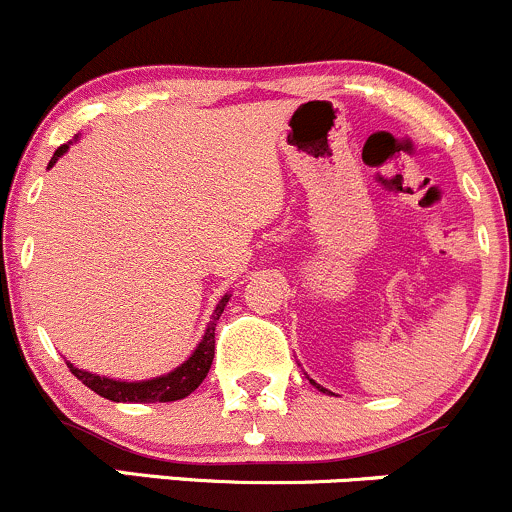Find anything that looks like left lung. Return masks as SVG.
<instances>
[{"label":"left lung","mask_w":512,"mask_h":512,"mask_svg":"<svg viewBox=\"0 0 512 512\" xmlns=\"http://www.w3.org/2000/svg\"><path fill=\"white\" fill-rule=\"evenodd\" d=\"M309 383H311V385H314V387H319V390H321V392H328V390H326V387H321L319 383H314V380H311V378H309Z\"/></svg>","instance_id":"obj_1"}]
</instances>
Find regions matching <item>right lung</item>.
<instances>
[{
    "label": "right lung",
    "mask_w": 512,
    "mask_h": 512,
    "mask_svg": "<svg viewBox=\"0 0 512 512\" xmlns=\"http://www.w3.org/2000/svg\"><path fill=\"white\" fill-rule=\"evenodd\" d=\"M78 139V137H75ZM73 139V142H75ZM61 144L53 154L51 161H48V169L56 164L63 154L71 149V144ZM230 294H225L223 299L215 304L211 321H208L206 333L203 338L198 341V346L193 348V353L188 355L181 365H176L171 373L157 375V378H149V380H117V378H107V375H95L88 373L83 368H75V365L68 360V368L75 378L80 380L83 385H88L90 390L98 392L100 397L112 402H176V400H184V397L191 395L198 385L206 380L208 370H211L213 363V353H215V324H218L220 314L223 309L228 306Z\"/></svg>",
    "instance_id": "obj_1"
}]
</instances>
